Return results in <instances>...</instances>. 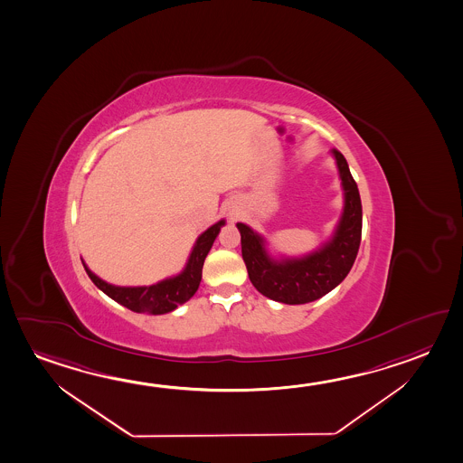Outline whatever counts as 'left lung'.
Segmentation results:
<instances>
[{
    "mask_svg": "<svg viewBox=\"0 0 463 463\" xmlns=\"http://www.w3.org/2000/svg\"><path fill=\"white\" fill-rule=\"evenodd\" d=\"M332 156L344 188V212L334 236L319 250L303 258L274 259L267 252L262 236L244 223H236L250 280L267 298L285 305L311 303L334 290L352 269L363 227L360 191L345 157L337 149H332Z\"/></svg>",
    "mask_w": 463,
    "mask_h": 463,
    "instance_id": "8db88e82",
    "label": "left lung"
}]
</instances>
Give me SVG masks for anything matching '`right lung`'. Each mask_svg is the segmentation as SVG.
<instances>
[{"mask_svg":"<svg viewBox=\"0 0 463 463\" xmlns=\"http://www.w3.org/2000/svg\"><path fill=\"white\" fill-rule=\"evenodd\" d=\"M225 225V220H220L215 225L207 228L203 235L197 238L193 251L189 254L186 267L183 272L170 279H165L147 287H117L102 280L84 264L87 275L95 283L97 288L115 299L119 305L125 306L134 313L166 314L172 313L178 306L186 303L199 288L203 279V266L205 256L211 251L212 244L220 233V228Z\"/></svg>","mask_w":463,"mask_h":463,"instance_id":"right-lung-1","label":"right lung"}]
</instances>
